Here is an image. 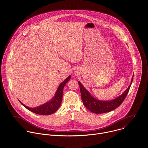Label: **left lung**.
I'll use <instances>...</instances> for the list:
<instances>
[{
    "label": "left lung",
    "mask_w": 148,
    "mask_h": 148,
    "mask_svg": "<svg viewBox=\"0 0 148 148\" xmlns=\"http://www.w3.org/2000/svg\"><path fill=\"white\" fill-rule=\"evenodd\" d=\"M133 78L134 75L131 79L130 85L128 88L123 92V93H122L120 96L114 99L107 101H100L93 97L90 94V93L84 88V87L82 85V84L78 81L81 99L84 105L88 110L94 114H103L113 111L114 110L118 108L124 101L129 92L130 88L132 83Z\"/></svg>",
    "instance_id": "1"
}]
</instances>
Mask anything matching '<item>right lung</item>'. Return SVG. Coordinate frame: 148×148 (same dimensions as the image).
Wrapping results in <instances>:
<instances>
[{
	"label": "right lung",
	"mask_w": 148,
	"mask_h": 148,
	"mask_svg": "<svg viewBox=\"0 0 148 148\" xmlns=\"http://www.w3.org/2000/svg\"><path fill=\"white\" fill-rule=\"evenodd\" d=\"M71 75L68 77L64 81H63L58 86L57 91L56 92L55 96L51 99L50 101L40 105L38 107L36 108H29L25 105H24L22 102L20 101V102L22 103L23 106L27 108L28 110L30 111L31 112L38 114V115H51L54 113L58 108L60 107L62 99V93H63V88H64L66 83L70 79Z\"/></svg>",
	"instance_id": "obj_1"
}]
</instances>
